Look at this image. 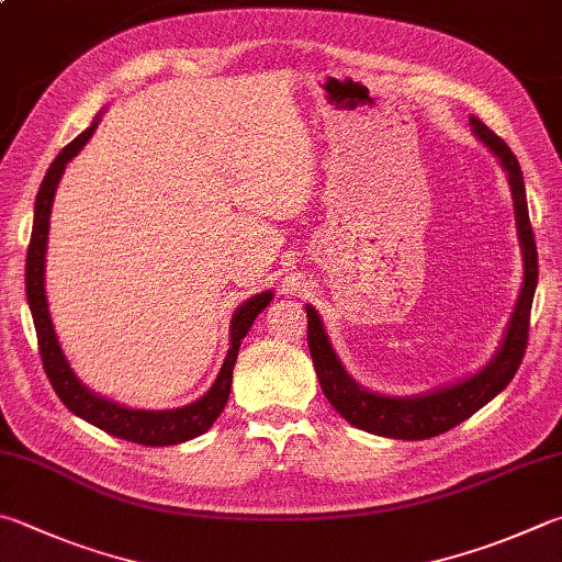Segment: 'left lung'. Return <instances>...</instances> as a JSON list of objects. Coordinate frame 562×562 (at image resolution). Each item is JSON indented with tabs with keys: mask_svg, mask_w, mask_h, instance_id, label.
<instances>
[{
	"mask_svg": "<svg viewBox=\"0 0 562 562\" xmlns=\"http://www.w3.org/2000/svg\"><path fill=\"white\" fill-rule=\"evenodd\" d=\"M474 135L494 151L508 175V187H512L514 211H516V228L518 240L524 250V284L518 294L516 310L512 322L506 326L504 341L482 371L469 375V379L452 383L437 391L413 395V397H391L371 393L356 383L349 373L344 371L339 356L331 349L329 336L324 331V324L314 307L307 304V341L310 353L319 379L322 391L336 413L353 427L381 437H393V440H427V437L442 435L452 430L454 425L464 423L472 417L479 407H484L492 397H496L504 387L512 383L524 361L526 344H528V326H530V304H533L536 284H538V250L533 228L528 218L526 187L524 175L518 167L514 151L506 147V142L488 130L482 120L469 117Z\"/></svg>",
	"mask_w": 562,
	"mask_h": 562,
	"instance_id": "1",
	"label": "left lung"
}]
</instances>
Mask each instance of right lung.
I'll list each match as a JSON object with an SVG mask.
<instances>
[{
	"label": "right lung",
	"mask_w": 562,
	"mask_h": 562,
	"mask_svg": "<svg viewBox=\"0 0 562 562\" xmlns=\"http://www.w3.org/2000/svg\"><path fill=\"white\" fill-rule=\"evenodd\" d=\"M98 122H100V115L93 120V125H90L86 132H80L70 145L60 149V155L54 159V165L48 167L44 181H41V189L36 196L34 228H32V240H29V252H26V300H29V310H32V316H34L41 361H44V371L48 375L50 385H54L56 395L64 401V405L70 413L83 417L86 423L95 425L108 435L120 437V440H127V442L147 445V447L179 445L206 432L209 427L216 423V417L223 413V407L228 403L233 366H236V359H238L240 339L248 334L255 316L270 304L272 290L255 294V297L243 302L236 310V314H233L231 349H228L226 361L221 366L216 383H213L209 387V393L199 397L196 403L177 407V411H132V407L112 403L108 397H100L93 391H88V387L78 381V375L74 373V369H70V363L66 361V353L60 349L54 324H50L44 272H46L48 218H50V206H54L56 187L60 177H64V169L68 161L86 147V142L90 137H93Z\"/></svg>",
	"instance_id": "1"
}]
</instances>
